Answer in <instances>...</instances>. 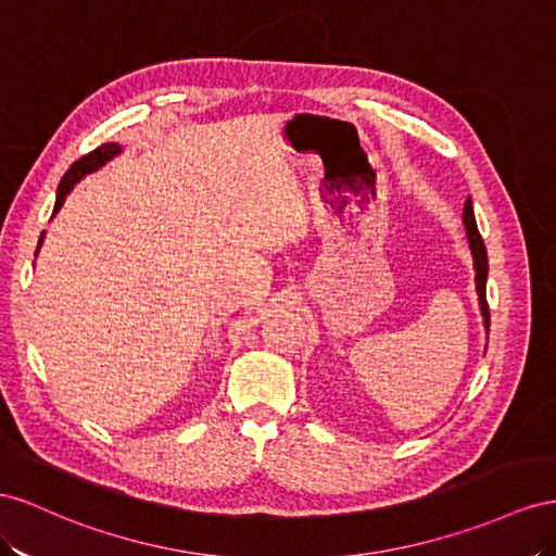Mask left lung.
I'll list each match as a JSON object with an SVG mask.
<instances>
[{
  "mask_svg": "<svg viewBox=\"0 0 556 556\" xmlns=\"http://www.w3.org/2000/svg\"><path fill=\"white\" fill-rule=\"evenodd\" d=\"M464 224H466V235H468V244L472 251V261H475V287H478L480 295V309L484 316V328L489 332V303H486V273H489V261H486V249L482 242V235L478 230V224H475V214H472V204L470 200L464 207Z\"/></svg>",
  "mask_w": 556,
  "mask_h": 556,
  "instance_id": "1",
  "label": "left lung"
}]
</instances>
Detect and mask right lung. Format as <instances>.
I'll return each mask as SVG.
<instances>
[{"mask_svg":"<svg viewBox=\"0 0 556 556\" xmlns=\"http://www.w3.org/2000/svg\"><path fill=\"white\" fill-rule=\"evenodd\" d=\"M118 151H121L118 144H102V147H98L94 151L86 153L84 157H78V161L65 172V177H62V181H60V186H58V200H55L53 214L60 212L62 202H65L67 193H70L72 186H74L76 181H81V179L86 177V174H90V172H94L98 167H102V165H104L106 161H111V157H114ZM41 242H43V232H41V237H39V247H41ZM39 247H37V251H39Z\"/></svg>","mask_w":556,"mask_h":556,"instance_id":"obj_1","label":"right lung"}]
</instances>
